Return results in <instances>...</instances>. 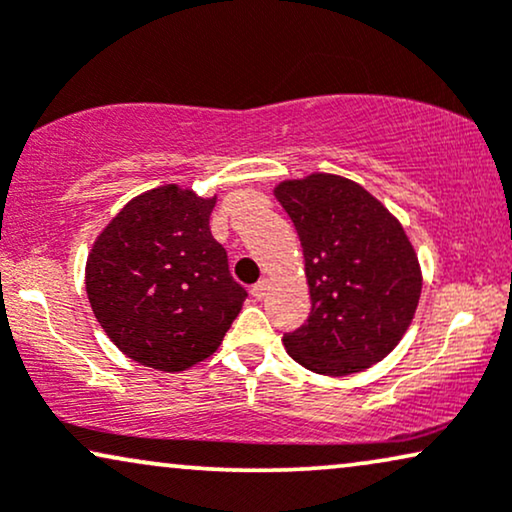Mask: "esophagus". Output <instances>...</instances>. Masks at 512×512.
<instances>
[{"label":"esophagus","mask_w":512,"mask_h":512,"mask_svg":"<svg viewBox=\"0 0 512 512\" xmlns=\"http://www.w3.org/2000/svg\"><path fill=\"white\" fill-rule=\"evenodd\" d=\"M265 294H268V280L256 282L254 287H251V296H254V298H263Z\"/></svg>","instance_id":"esophagus-1"}]
</instances>
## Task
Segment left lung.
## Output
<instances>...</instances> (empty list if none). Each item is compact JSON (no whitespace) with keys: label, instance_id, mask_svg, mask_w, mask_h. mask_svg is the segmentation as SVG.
I'll use <instances>...</instances> for the list:
<instances>
[{"label":"left lung","instance_id":"obj_1","mask_svg":"<svg viewBox=\"0 0 512 512\" xmlns=\"http://www.w3.org/2000/svg\"><path fill=\"white\" fill-rule=\"evenodd\" d=\"M303 247L310 317L284 334L301 367L348 376L381 362L414 320L421 268L400 221L362 185L310 174L275 188Z\"/></svg>","mask_w":512,"mask_h":512}]
</instances>
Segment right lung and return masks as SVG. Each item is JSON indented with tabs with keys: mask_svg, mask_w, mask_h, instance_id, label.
<instances>
[{
	"mask_svg": "<svg viewBox=\"0 0 512 512\" xmlns=\"http://www.w3.org/2000/svg\"><path fill=\"white\" fill-rule=\"evenodd\" d=\"M216 197L162 185L131 199L86 258V294L105 334L131 360L183 371L207 360L240 315L242 284L214 240Z\"/></svg>",
	"mask_w": 512,
	"mask_h": 512,
	"instance_id": "right-lung-1",
	"label": "right lung"
}]
</instances>
